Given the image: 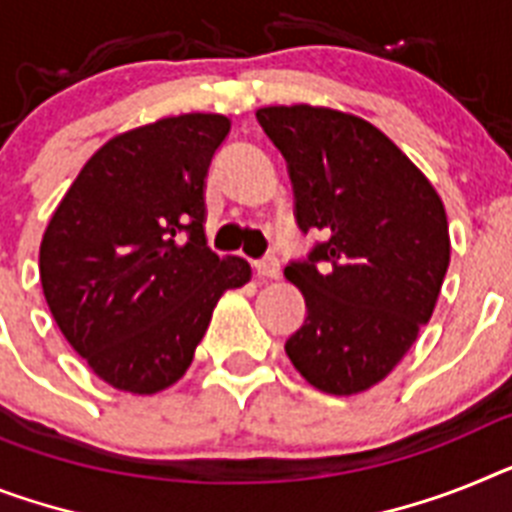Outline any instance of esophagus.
Returning a JSON list of instances; mask_svg holds the SVG:
<instances>
[{"label":"esophagus","instance_id":"esophagus-1","mask_svg":"<svg viewBox=\"0 0 512 512\" xmlns=\"http://www.w3.org/2000/svg\"><path fill=\"white\" fill-rule=\"evenodd\" d=\"M255 273L265 281H276L281 276V263H278L276 257H265V260H257L255 263Z\"/></svg>","mask_w":512,"mask_h":512}]
</instances>
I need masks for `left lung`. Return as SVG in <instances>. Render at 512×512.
Listing matches in <instances>:
<instances>
[{"label":"left lung","mask_w":512,"mask_h":512,"mask_svg":"<svg viewBox=\"0 0 512 512\" xmlns=\"http://www.w3.org/2000/svg\"><path fill=\"white\" fill-rule=\"evenodd\" d=\"M257 119L289 163L299 229L325 234L283 270L307 304L286 354L312 388L364 393L435 312L450 265L445 205L367 119L309 103L265 106Z\"/></svg>","instance_id":"1"}]
</instances>
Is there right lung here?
<instances>
[{
	"label": "right lung",
	"instance_id": "right-lung-1",
	"mask_svg": "<svg viewBox=\"0 0 512 512\" xmlns=\"http://www.w3.org/2000/svg\"><path fill=\"white\" fill-rule=\"evenodd\" d=\"M231 119L179 114L111 137L88 158L41 239L59 330L111 388L182 380L218 299L252 278L205 244V179Z\"/></svg>",
	"mask_w": 512,
	"mask_h": 512
}]
</instances>
